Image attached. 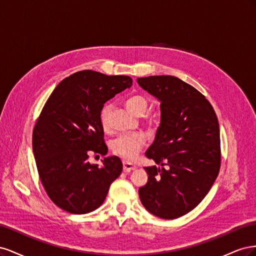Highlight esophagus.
Listing matches in <instances>:
<instances>
[{"instance_id":"obj_1","label":"esophagus","mask_w":256,"mask_h":256,"mask_svg":"<svg viewBox=\"0 0 256 256\" xmlns=\"http://www.w3.org/2000/svg\"><path fill=\"white\" fill-rule=\"evenodd\" d=\"M122 166H124V171L125 172H130V171H132V170H136V168L134 164H130V162H127V161H124Z\"/></svg>"}]
</instances>
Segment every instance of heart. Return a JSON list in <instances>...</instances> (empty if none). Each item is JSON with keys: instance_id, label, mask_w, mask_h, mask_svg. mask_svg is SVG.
I'll list each match as a JSON object with an SVG mask.
<instances>
[{"instance_id": "1", "label": "heart", "mask_w": 256, "mask_h": 256, "mask_svg": "<svg viewBox=\"0 0 256 256\" xmlns=\"http://www.w3.org/2000/svg\"><path fill=\"white\" fill-rule=\"evenodd\" d=\"M128 109L134 115L142 116L148 109V100L143 95L131 96L126 102ZM112 111V104H108L102 106L100 111V122L104 130L110 129V115ZM147 138L143 132L124 134L118 136L111 143V150L116 156L125 160H134L138 152L145 145Z\"/></svg>"}]
</instances>
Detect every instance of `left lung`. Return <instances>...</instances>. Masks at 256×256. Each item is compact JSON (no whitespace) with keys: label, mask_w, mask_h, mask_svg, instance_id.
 <instances>
[{"label":"left lung","mask_w":256,"mask_h":256,"mask_svg":"<svg viewBox=\"0 0 256 256\" xmlns=\"http://www.w3.org/2000/svg\"><path fill=\"white\" fill-rule=\"evenodd\" d=\"M138 83L160 100L161 122L145 156L160 166L145 168L148 180L138 189L147 212L176 219L196 208L220 171V130L205 96L173 76L138 78Z\"/></svg>","instance_id":"1"}]
</instances>
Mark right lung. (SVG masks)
<instances>
[{
    "label": "right lung",
    "mask_w": 256,
    "mask_h": 256,
    "mask_svg": "<svg viewBox=\"0 0 256 256\" xmlns=\"http://www.w3.org/2000/svg\"><path fill=\"white\" fill-rule=\"evenodd\" d=\"M131 85L127 76L82 70L62 81L44 104L33 130V152L46 192L63 210H95L120 175L118 157L104 158L100 168L88 158L108 152L100 122L104 104Z\"/></svg>",
    "instance_id": "obj_1"
}]
</instances>
